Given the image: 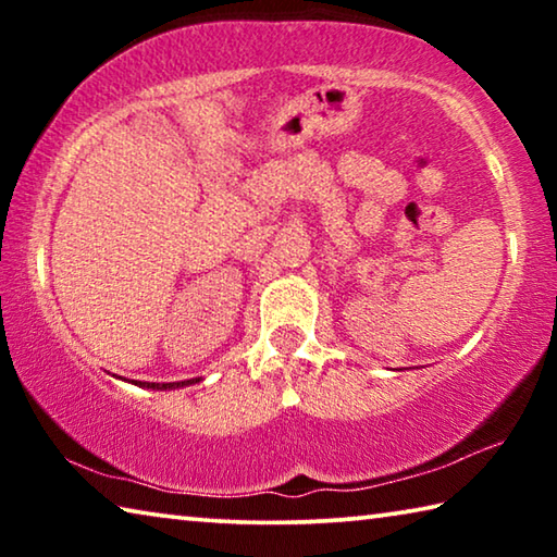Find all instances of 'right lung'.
Here are the masks:
<instances>
[{
    "label": "right lung",
    "instance_id": "add662e5",
    "mask_svg": "<svg viewBox=\"0 0 557 557\" xmlns=\"http://www.w3.org/2000/svg\"><path fill=\"white\" fill-rule=\"evenodd\" d=\"M199 379H191V381H176V383H143L139 381V385H145V388H157V391H166V388H184V385L188 383H196ZM137 383V381H135Z\"/></svg>",
    "mask_w": 557,
    "mask_h": 557
}]
</instances>
